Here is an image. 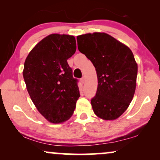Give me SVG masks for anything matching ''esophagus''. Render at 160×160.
Returning a JSON list of instances; mask_svg holds the SVG:
<instances>
[{
  "instance_id": "1",
  "label": "esophagus",
  "mask_w": 160,
  "mask_h": 160,
  "mask_svg": "<svg viewBox=\"0 0 160 160\" xmlns=\"http://www.w3.org/2000/svg\"><path fill=\"white\" fill-rule=\"evenodd\" d=\"M80 81H81V82H82V84H84V82H85V78H84V77H82V78L80 79Z\"/></svg>"
}]
</instances>
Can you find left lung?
<instances>
[{
  "instance_id": "obj_1",
  "label": "left lung",
  "mask_w": 160,
  "mask_h": 160,
  "mask_svg": "<svg viewBox=\"0 0 160 160\" xmlns=\"http://www.w3.org/2000/svg\"><path fill=\"white\" fill-rule=\"evenodd\" d=\"M77 43L97 73L98 89L91 100L94 113L105 120L117 119L128 108L136 87L138 65L132 51L105 32L78 36Z\"/></svg>"
}]
</instances>
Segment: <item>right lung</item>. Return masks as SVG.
Instances as JSON below:
<instances>
[{
	"mask_svg": "<svg viewBox=\"0 0 160 160\" xmlns=\"http://www.w3.org/2000/svg\"><path fill=\"white\" fill-rule=\"evenodd\" d=\"M76 49L74 36L51 34L25 60L23 77L28 93L41 114L52 123L68 119L80 97L78 79L67 62Z\"/></svg>",
	"mask_w": 160,
	"mask_h": 160,
	"instance_id": "add662e5",
	"label": "right lung"
}]
</instances>
